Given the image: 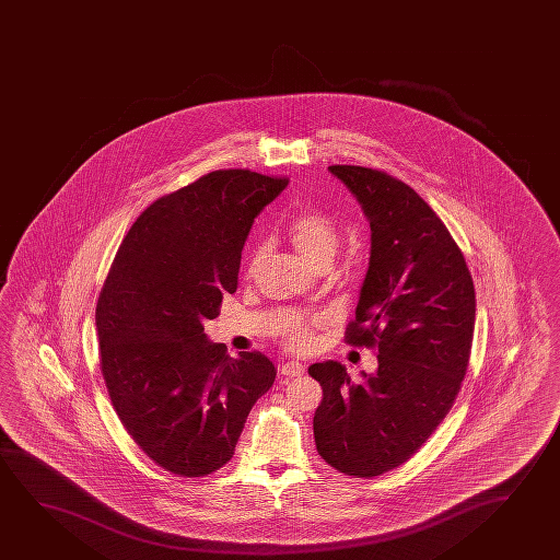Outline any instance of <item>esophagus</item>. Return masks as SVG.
Wrapping results in <instances>:
<instances>
[{"label": "esophagus", "mask_w": 560, "mask_h": 560, "mask_svg": "<svg viewBox=\"0 0 560 560\" xmlns=\"http://www.w3.org/2000/svg\"><path fill=\"white\" fill-rule=\"evenodd\" d=\"M304 372H306V368L301 362H284L281 365V373L287 375V377H301Z\"/></svg>", "instance_id": "1"}]
</instances>
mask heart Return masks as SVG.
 Instances as JSON below:
<instances>
[{"label": "heart", "instance_id": "1", "mask_svg": "<svg viewBox=\"0 0 560 560\" xmlns=\"http://www.w3.org/2000/svg\"><path fill=\"white\" fill-rule=\"evenodd\" d=\"M287 235L291 238L292 246L308 261L310 266H317L324 259H331L339 244V231L329 215L322 211L306 210L296 213L291 219ZM266 246L258 244L250 254L248 273L256 271L259 261L264 259ZM289 341L296 349H306L312 342V331L306 322H294L289 329Z\"/></svg>", "mask_w": 560, "mask_h": 560}]
</instances>
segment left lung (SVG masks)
<instances>
[{
	"label": "left lung",
	"mask_w": 560,
	"mask_h": 560,
	"mask_svg": "<svg viewBox=\"0 0 560 560\" xmlns=\"http://www.w3.org/2000/svg\"><path fill=\"white\" fill-rule=\"evenodd\" d=\"M329 171L372 229L347 342L377 347V370L352 380L339 362L310 365L324 389L314 438L335 470L375 478L405 464L453 408L470 360L476 292L463 252L416 190L383 171Z\"/></svg>",
	"instance_id": "8db88e82"
}]
</instances>
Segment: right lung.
<instances>
[{
  "label": "right lung",
  "mask_w": 560,
  "mask_h": 560,
  "mask_svg": "<svg viewBox=\"0 0 560 560\" xmlns=\"http://www.w3.org/2000/svg\"><path fill=\"white\" fill-rule=\"evenodd\" d=\"M287 185L211 171L148 206L115 254L96 306L100 364L125 430L163 470L200 478L228 464L276 382L264 352L229 357L203 322L236 291L252 223Z\"/></svg>",
  "instance_id": "add662e5"
}]
</instances>
